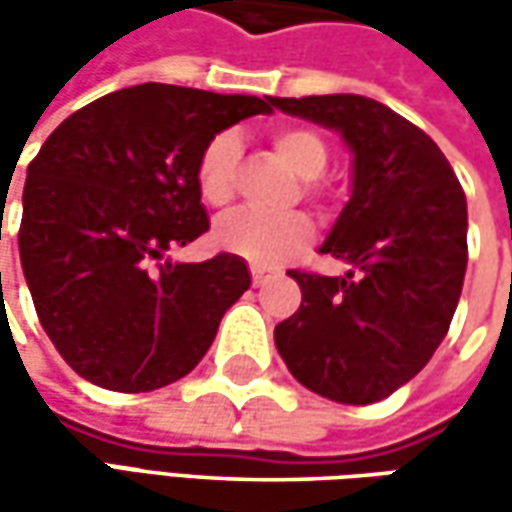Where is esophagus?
<instances>
[{"instance_id":"esophagus-1","label":"esophagus","mask_w":512,"mask_h":512,"mask_svg":"<svg viewBox=\"0 0 512 512\" xmlns=\"http://www.w3.org/2000/svg\"><path fill=\"white\" fill-rule=\"evenodd\" d=\"M250 276H253V285H256V287L265 285V282H267V270H265V267L253 265V267H250Z\"/></svg>"}]
</instances>
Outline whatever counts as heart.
<instances>
[{
    "mask_svg": "<svg viewBox=\"0 0 512 512\" xmlns=\"http://www.w3.org/2000/svg\"><path fill=\"white\" fill-rule=\"evenodd\" d=\"M273 148L302 179L322 176L327 165L325 139L310 128H276L270 133ZM239 162L236 133H216L199 156L196 187L207 205L222 207L233 196V173ZM313 236V225L302 213L267 216L256 210H233L213 227L216 245L256 265H279Z\"/></svg>",
    "mask_w": 512,
    "mask_h": 512,
    "instance_id": "obj_1",
    "label": "heart"
}]
</instances>
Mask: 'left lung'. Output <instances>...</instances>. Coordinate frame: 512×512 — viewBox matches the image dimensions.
<instances>
[{
	"label": "left lung",
	"mask_w": 512,
	"mask_h": 512,
	"mask_svg": "<svg viewBox=\"0 0 512 512\" xmlns=\"http://www.w3.org/2000/svg\"><path fill=\"white\" fill-rule=\"evenodd\" d=\"M273 108L342 136L350 199L319 253L344 276L290 270L299 310L273 339L293 379L339 404H373L407 384L447 336L467 270V199L439 145L356 93L279 99Z\"/></svg>",
	"instance_id": "1"
}]
</instances>
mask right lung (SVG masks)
Segmentation results:
<instances>
[{
  "mask_svg": "<svg viewBox=\"0 0 512 512\" xmlns=\"http://www.w3.org/2000/svg\"><path fill=\"white\" fill-rule=\"evenodd\" d=\"M273 96L179 85L116 90L68 116L30 162L19 259L39 322L88 382L148 393L187 376L247 287L242 256L170 262L207 233V142Z\"/></svg>",
  "mask_w": 512,
  "mask_h": 512,
  "instance_id": "1",
  "label": "right lung"
}]
</instances>
